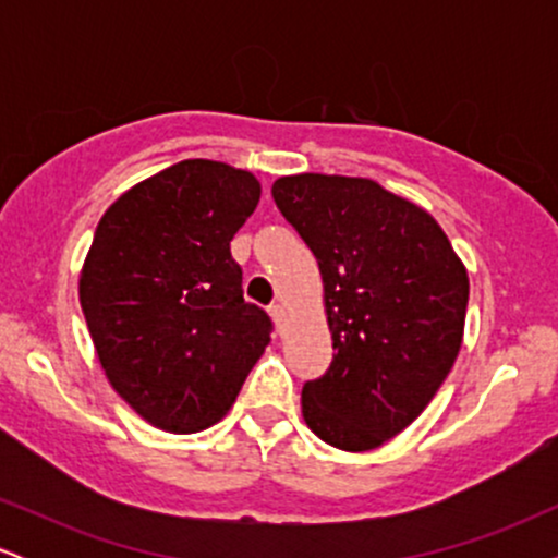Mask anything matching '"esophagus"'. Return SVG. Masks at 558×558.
<instances>
[{
    "mask_svg": "<svg viewBox=\"0 0 558 558\" xmlns=\"http://www.w3.org/2000/svg\"><path fill=\"white\" fill-rule=\"evenodd\" d=\"M270 315H272L275 325H278V328L286 323V310H283V304H272V306H270Z\"/></svg>",
    "mask_w": 558,
    "mask_h": 558,
    "instance_id": "1",
    "label": "esophagus"
}]
</instances>
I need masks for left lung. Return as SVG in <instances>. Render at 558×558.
I'll list each match as a JSON object with an SVG mask.
<instances>
[{"label":"left lung","instance_id":"left-lung-1","mask_svg":"<svg viewBox=\"0 0 558 558\" xmlns=\"http://www.w3.org/2000/svg\"><path fill=\"white\" fill-rule=\"evenodd\" d=\"M272 198L317 257L332 338L328 373L304 383L319 440L373 451L425 412L464 341L470 278L438 220L373 178L299 172Z\"/></svg>","mask_w":558,"mask_h":558}]
</instances>
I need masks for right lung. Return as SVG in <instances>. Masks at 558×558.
<instances>
[{"label":"right lung","instance_id":"add662e5","mask_svg":"<svg viewBox=\"0 0 558 558\" xmlns=\"http://www.w3.org/2000/svg\"><path fill=\"white\" fill-rule=\"evenodd\" d=\"M259 196L248 170L183 159L128 189L96 226L83 317L110 386L159 430L220 422L270 343V317L243 299L230 257Z\"/></svg>","mask_w":558,"mask_h":558}]
</instances>
